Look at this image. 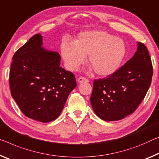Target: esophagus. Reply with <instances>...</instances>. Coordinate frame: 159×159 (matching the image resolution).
Masks as SVG:
<instances>
[{
  "mask_svg": "<svg viewBox=\"0 0 159 159\" xmlns=\"http://www.w3.org/2000/svg\"><path fill=\"white\" fill-rule=\"evenodd\" d=\"M89 79H86V78H84V77H79V79H78V82L79 83V84H80V83H84V82H85V83H87V82H89Z\"/></svg>",
  "mask_w": 159,
  "mask_h": 159,
  "instance_id": "obj_1",
  "label": "esophagus"
}]
</instances>
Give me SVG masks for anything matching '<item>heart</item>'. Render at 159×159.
I'll return each instance as SVG.
<instances>
[{
	"instance_id": "obj_1",
	"label": "heart",
	"mask_w": 159,
	"mask_h": 159,
	"mask_svg": "<svg viewBox=\"0 0 159 159\" xmlns=\"http://www.w3.org/2000/svg\"><path fill=\"white\" fill-rule=\"evenodd\" d=\"M61 54L67 69L75 71L88 57V64L99 76L106 77L120 69L126 54L125 42L103 30L80 33L74 44L63 41Z\"/></svg>"
}]
</instances>
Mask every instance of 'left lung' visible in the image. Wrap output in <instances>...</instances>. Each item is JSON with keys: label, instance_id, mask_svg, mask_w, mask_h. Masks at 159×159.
I'll return each mask as SVG.
<instances>
[{"label": "left lung", "instance_id": "8db88e82", "mask_svg": "<svg viewBox=\"0 0 159 159\" xmlns=\"http://www.w3.org/2000/svg\"><path fill=\"white\" fill-rule=\"evenodd\" d=\"M133 57L115 74L94 80L90 102L105 121L122 120L134 112L152 83L153 67L147 48L138 42Z\"/></svg>", "mask_w": 159, "mask_h": 159}]
</instances>
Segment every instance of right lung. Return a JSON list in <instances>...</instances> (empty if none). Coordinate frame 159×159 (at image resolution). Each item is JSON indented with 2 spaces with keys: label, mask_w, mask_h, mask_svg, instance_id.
Masks as SVG:
<instances>
[{
  "label": "right lung",
  "mask_w": 159,
  "mask_h": 159,
  "mask_svg": "<svg viewBox=\"0 0 159 159\" xmlns=\"http://www.w3.org/2000/svg\"><path fill=\"white\" fill-rule=\"evenodd\" d=\"M42 46L37 34L15 53L9 76L11 95L22 113L41 122L56 120L76 86L74 74L60 66L61 57Z\"/></svg>",
  "instance_id": "right-lung-1"
}]
</instances>
